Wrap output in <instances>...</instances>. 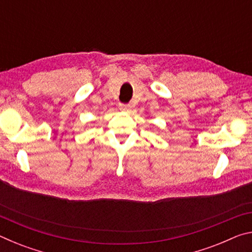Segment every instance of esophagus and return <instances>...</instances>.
<instances>
[{"instance_id":"obj_1","label":"esophagus","mask_w":252,"mask_h":252,"mask_svg":"<svg viewBox=\"0 0 252 252\" xmlns=\"http://www.w3.org/2000/svg\"><path fill=\"white\" fill-rule=\"evenodd\" d=\"M132 106L130 104H125V103H120V110L121 111H126V112H129L131 110Z\"/></svg>"}]
</instances>
